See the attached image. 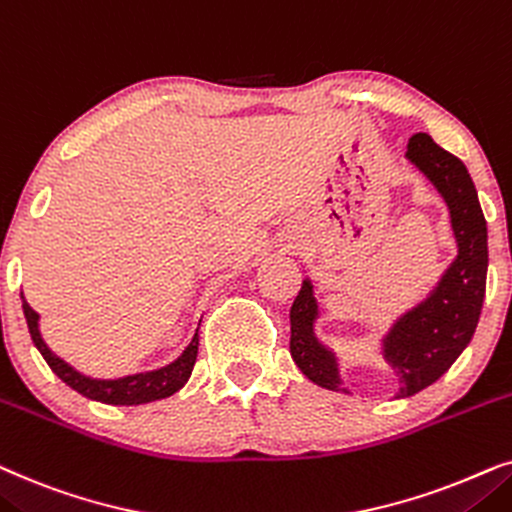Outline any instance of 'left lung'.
I'll return each mask as SVG.
<instances>
[{"instance_id":"8db88e82","label":"left lung","mask_w":512,"mask_h":512,"mask_svg":"<svg viewBox=\"0 0 512 512\" xmlns=\"http://www.w3.org/2000/svg\"><path fill=\"white\" fill-rule=\"evenodd\" d=\"M407 159L438 189L449 208L459 255L424 302L395 320L381 342L386 363L400 377L395 398H410L445 374L473 339L487 288V222L478 192L461 159L435 145L428 133L412 135ZM318 302L309 278L290 309V356L313 384L349 393L337 356L316 339Z\"/></svg>"}]
</instances>
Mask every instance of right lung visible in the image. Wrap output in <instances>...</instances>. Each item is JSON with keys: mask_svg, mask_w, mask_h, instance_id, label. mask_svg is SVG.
Returning a JSON list of instances; mask_svg holds the SVG:
<instances>
[{"mask_svg": "<svg viewBox=\"0 0 512 512\" xmlns=\"http://www.w3.org/2000/svg\"><path fill=\"white\" fill-rule=\"evenodd\" d=\"M23 313H25L27 327H30L32 342L39 349V353H42L46 363H49L53 374L63 379L65 384L74 388L77 393L86 395V398L91 400H98V403H105V405L152 403V400H161L177 393L187 384V379L192 377L196 353H199V330H196V335L192 337V342H189L187 349L182 351V356L166 367H159V370H152V372L128 374V377H119V379H93L74 370L72 365H67L63 358H58L56 353L46 346V342L42 339V332H39V313L25 302V297H23Z\"/></svg>", "mask_w": 512, "mask_h": 512, "instance_id": "add662e5", "label": "right lung"}]
</instances>
